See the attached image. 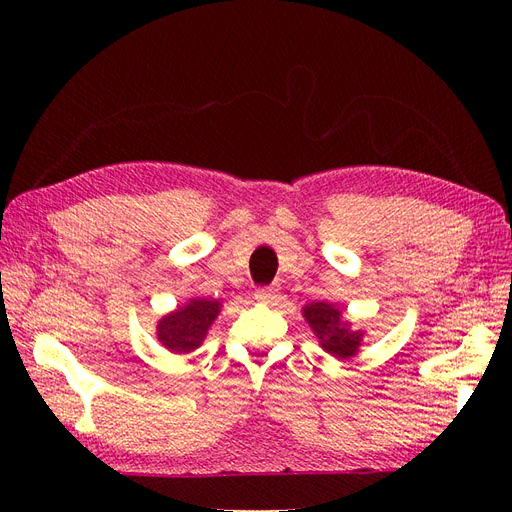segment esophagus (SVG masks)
<instances>
[{"mask_svg": "<svg viewBox=\"0 0 512 512\" xmlns=\"http://www.w3.org/2000/svg\"><path fill=\"white\" fill-rule=\"evenodd\" d=\"M254 299L262 305H271L277 299V290L275 288H258L254 292Z\"/></svg>", "mask_w": 512, "mask_h": 512, "instance_id": "esophagus-1", "label": "esophagus"}]
</instances>
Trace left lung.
<instances>
[{"label":"left lung","mask_w":512,"mask_h":512,"mask_svg":"<svg viewBox=\"0 0 512 512\" xmlns=\"http://www.w3.org/2000/svg\"><path fill=\"white\" fill-rule=\"evenodd\" d=\"M303 318L309 329L318 337L320 348L335 356L339 361H350L361 352L363 329H352V324L344 318L342 309L327 301H314L303 305Z\"/></svg>","instance_id":"left-lung-1"}]
</instances>
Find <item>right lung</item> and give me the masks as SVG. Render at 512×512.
Returning <instances> with one entry per match:
<instances>
[{
  "label": "right lung",
  "instance_id": "right-lung-1",
  "mask_svg": "<svg viewBox=\"0 0 512 512\" xmlns=\"http://www.w3.org/2000/svg\"><path fill=\"white\" fill-rule=\"evenodd\" d=\"M222 312V301L192 297L156 324L158 342L173 354H188L203 346L211 324Z\"/></svg>",
  "mask_w": 512,
  "mask_h": 512
}]
</instances>
